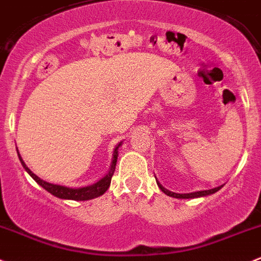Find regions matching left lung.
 <instances>
[{
	"instance_id": "left-lung-1",
	"label": "left lung",
	"mask_w": 261,
	"mask_h": 261,
	"mask_svg": "<svg viewBox=\"0 0 261 261\" xmlns=\"http://www.w3.org/2000/svg\"><path fill=\"white\" fill-rule=\"evenodd\" d=\"M157 182V181H156ZM157 185H159L160 190H161L163 193L167 194V196L170 197H173V198H198V197H203V196H208V194H213L216 193L217 191H219L220 188L223 187V186H219V187H216V188H212V190H207V191H198V192H193V193H173V192L166 190L165 187H162L161 183L157 182Z\"/></svg>"
}]
</instances>
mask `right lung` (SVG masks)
<instances>
[{
	"instance_id": "obj_1",
	"label": "right lung",
	"mask_w": 261,
	"mask_h": 261,
	"mask_svg": "<svg viewBox=\"0 0 261 261\" xmlns=\"http://www.w3.org/2000/svg\"><path fill=\"white\" fill-rule=\"evenodd\" d=\"M119 146H120V144H119ZM119 146H117V147L115 148V151H114L113 163H111L110 171H109V173L107 174V176H105L104 178L100 179L99 182L94 183V185H91V186H88V187H83V188H69V187H64V186L51 185V183L43 181V179L39 178L38 176H36V174H34L32 171H31L30 168L25 166V163L23 162V160H22V157L19 156L18 150H17V153H18L19 161H21L22 166H23L24 170L30 173V176L32 177L34 181L38 183L39 186H42L45 191H48L49 193L53 194V196L58 197V198H62V199L88 200V199L96 198V197L101 196V194H104L105 192L108 191L109 186H110V182H111V177H113L114 172H115L116 161H117V148H119Z\"/></svg>"
}]
</instances>
